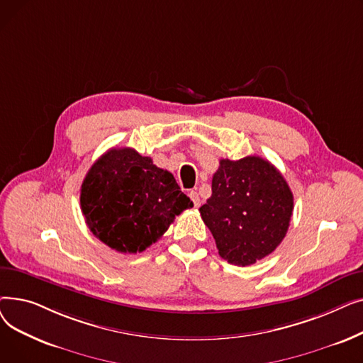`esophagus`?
I'll use <instances>...</instances> for the list:
<instances>
[{
    "label": "esophagus",
    "mask_w": 363,
    "mask_h": 363,
    "mask_svg": "<svg viewBox=\"0 0 363 363\" xmlns=\"http://www.w3.org/2000/svg\"><path fill=\"white\" fill-rule=\"evenodd\" d=\"M189 196V199H191V201L194 203V206L196 207H199L200 206V196H199V193L197 191H191L188 194Z\"/></svg>",
    "instance_id": "1"
}]
</instances>
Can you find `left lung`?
<instances>
[{"mask_svg":"<svg viewBox=\"0 0 363 363\" xmlns=\"http://www.w3.org/2000/svg\"><path fill=\"white\" fill-rule=\"evenodd\" d=\"M293 193L279 170L259 156L222 159L212 196L200 207L219 256L249 266L271 255L284 240L293 215Z\"/></svg>","mask_w":363,"mask_h":363,"instance_id":"obj_1","label":"left lung"}]
</instances>
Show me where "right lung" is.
Returning a JSON list of instances; mask_svg holds the SVG:
<instances>
[{"instance_id":"1","label":"right lung","mask_w":363,"mask_h":363,"mask_svg":"<svg viewBox=\"0 0 363 363\" xmlns=\"http://www.w3.org/2000/svg\"><path fill=\"white\" fill-rule=\"evenodd\" d=\"M193 206L169 170L129 147L104 152L81 186L91 233L119 253L144 252Z\"/></svg>"}]
</instances>
